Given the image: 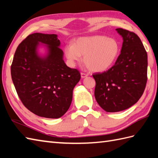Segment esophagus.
Returning a JSON list of instances; mask_svg holds the SVG:
<instances>
[{
	"label": "esophagus",
	"instance_id": "34e87169",
	"mask_svg": "<svg viewBox=\"0 0 158 158\" xmlns=\"http://www.w3.org/2000/svg\"><path fill=\"white\" fill-rule=\"evenodd\" d=\"M88 74L84 73H81V78H85V77H88Z\"/></svg>",
	"mask_w": 158,
	"mask_h": 158
}]
</instances>
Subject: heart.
<instances>
[{
    "label": "heart",
    "mask_w": 158,
    "mask_h": 158,
    "mask_svg": "<svg viewBox=\"0 0 158 158\" xmlns=\"http://www.w3.org/2000/svg\"><path fill=\"white\" fill-rule=\"evenodd\" d=\"M120 52L119 42L105 36H93L77 39L65 48V55L71 64L80 62L84 56V63L94 72H103L110 68Z\"/></svg>",
    "instance_id": "b5f03b06"
}]
</instances>
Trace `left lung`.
I'll return each mask as SVG.
<instances>
[{
	"instance_id": "1",
	"label": "left lung",
	"mask_w": 158,
	"mask_h": 158,
	"mask_svg": "<svg viewBox=\"0 0 158 158\" xmlns=\"http://www.w3.org/2000/svg\"><path fill=\"white\" fill-rule=\"evenodd\" d=\"M116 31L122 36L123 44L115 64L92 75L96 101L110 113L126 110L138 102L147 80V53L140 38L127 30Z\"/></svg>"
}]
</instances>
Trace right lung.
<instances>
[{
  "label": "right lung",
  "instance_id": "1",
  "mask_svg": "<svg viewBox=\"0 0 158 158\" xmlns=\"http://www.w3.org/2000/svg\"><path fill=\"white\" fill-rule=\"evenodd\" d=\"M39 42L47 48L44 56L38 54ZM60 45L57 35L33 33L18 45L11 66L12 81L23 105L46 118L64 115L81 79L78 70L66 66Z\"/></svg>",
  "mask_w": 158,
  "mask_h": 158
}]
</instances>
